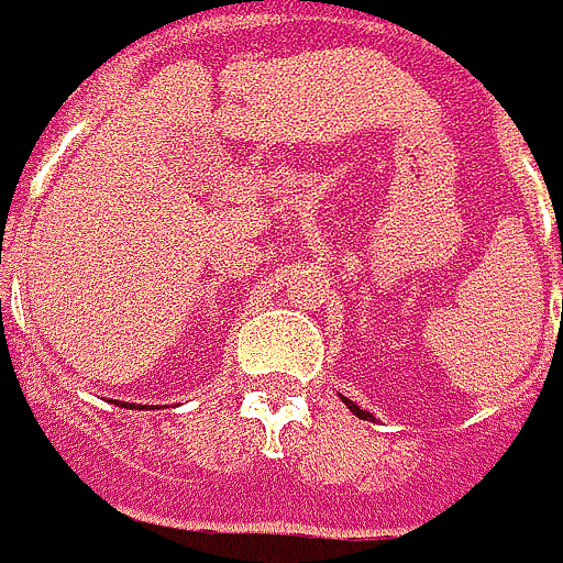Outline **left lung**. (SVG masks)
I'll list each match as a JSON object with an SVG mask.
<instances>
[{
    "mask_svg": "<svg viewBox=\"0 0 563 563\" xmlns=\"http://www.w3.org/2000/svg\"><path fill=\"white\" fill-rule=\"evenodd\" d=\"M341 400H344V407H347V410H351L354 417H360V420H373V422H376V417H373L369 410H360V404H354V400H351V398H344V395H341Z\"/></svg>",
    "mask_w": 563,
    "mask_h": 563,
    "instance_id": "1",
    "label": "left lung"
}]
</instances>
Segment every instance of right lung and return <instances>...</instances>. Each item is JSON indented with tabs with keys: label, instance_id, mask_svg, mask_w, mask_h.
Wrapping results in <instances>:
<instances>
[{
	"label": "right lung",
	"instance_id": "obj_1",
	"mask_svg": "<svg viewBox=\"0 0 563 563\" xmlns=\"http://www.w3.org/2000/svg\"><path fill=\"white\" fill-rule=\"evenodd\" d=\"M119 404H121V407H128V404H124V400H119Z\"/></svg>",
	"mask_w": 563,
	"mask_h": 563
}]
</instances>
